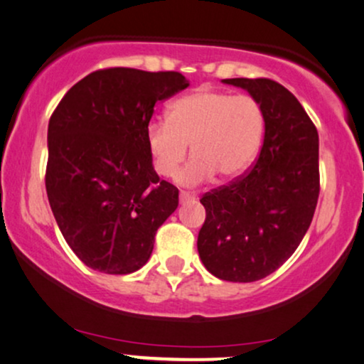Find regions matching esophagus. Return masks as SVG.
I'll use <instances>...</instances> for the list:
<instances>
[{
    "instance_id": "obj_1",
    "label": "esophagus",
    "mask_w": 364,
    "mask_h": 364,
    "mask_svg": "<svg viewBox=\"0 0 364 364\" xmlns=\"http://www.w3.org/2000/svg\"><path fill=\"white\" fill-rule=\"evenodd\" d=\"M195 196L188 193V191H181V193H179V201H181V203H195Z\"/></svg>"
}]
</instances>
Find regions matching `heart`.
I'll list each match as a JSON object with an SVG mask.
<instances>
[{"mask_svg":"<svg viewBox=\"0 0 364 364\" xmlns=\"http://www.w3.org/2000/svg\"><path fill=\"white\" fill-rule=\"evenodd\" d=\"M264 125V112L252 96L196 90L171 103L166 120L146 127V147L152 169L168 178L185 159L190 144L193 157L174 179L193 188L213 176L222 181L240 176L257 156Z\"/></svg>","mask_w":364,"mask_h":364,"instance_id":"obj_1","label":"heart"}]
</instances>
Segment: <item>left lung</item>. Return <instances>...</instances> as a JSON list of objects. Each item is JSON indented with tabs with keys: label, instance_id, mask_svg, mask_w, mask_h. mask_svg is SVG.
Listing matches in <instances>:
<instances>
[{
	"label": "left lung",
	"instance_id": "left-lung-1",
	"mask_svg": "<svg viewBox=\"0 0 364 364\" xmlns=\"http://www.w3.org/2000/svg\"><path fill=\"white\" fill-rule=\"evenodd\" d=\"M246 90L264 112L256 164L201 196L207 212L200 259L213 277L251 283L274 273L300 246L317 207L318 134L299 100L268 77L224 80Z\"/></svg>",
	"mask_w": 364,
	"mask_h": 364
}]
</instances>
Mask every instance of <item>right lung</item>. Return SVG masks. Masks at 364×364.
I'll return each instance as SVG.
<instances>
[{
    "label": "right lung",
    "instance_id": "add662e5",
    "mask_svg": "<svg viewBox=\"0 0 364 364\" xmlns=\"http://www.w3.org/2000/svg\"><path fill=\"white\" fill-rule=\"evenodd\" d=\"M190 86L181 73L108 68L76 82L49 120L46 190L65 242L91 269L129 274L178 207L146 147L157 102Z\"/></svg>",
    "mask_w": 364,
    "mask_h": 364
}]
</instances>
